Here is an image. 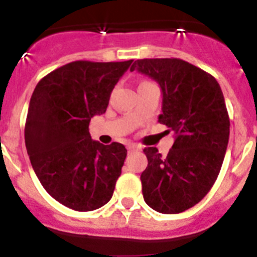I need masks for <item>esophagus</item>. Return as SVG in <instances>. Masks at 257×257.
I'll return each mask as SVG.
<instances>
[{
    "instance_id": "34e87169",
    "label": "esophagus",
    "mask_w": 257,
    "mask_h": 257,
    "mask_svg": "<svg viewBox=\"0 0 257 257\" xmlns=\"http://www.w3.org/2000/svg\"><path fill=\"white\" fill-rule=\"evenodd\" d=\"M137 150H141V148H139L138 145H136V144H129L128 145V152L129 153L137 152Z\"/></svg>"
}]
</instances>
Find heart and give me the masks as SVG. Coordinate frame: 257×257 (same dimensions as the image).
<instances>
[{"mask_svg":"<svg viewBox=\"0 0 257 257\" xmlns=\"http://www.w3.org/2000/svg\"><path fill=\"white\" fill-rule=\"evenodd\" d=\"M145 83H149V82H143V83H142V84H145Z\"/></svg>","mask_w":257,"mask_h":257,"instance_id":"obj_1","label":"heart"}]
</instances>
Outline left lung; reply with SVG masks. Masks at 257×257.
<instances>
[{
	"label": "left lung",
	"mask_w": 257,
	"mask_h": 257,
	"mask_svg": "<svg viewBox=\"0 0 257 257\" xmlns=\"http://www.w3.org/2000/svg\"><path fill=\"white\" fill-rule=\"evenodd\" d=\"M131 71L159 83L163 113L158 121L175 133L167 157L154 147L144 149V200L158 212L179 214L209 193L221 169L230 134L224 94L211 74L183 59H138Z\"/></svg>",
	"instance_id": "8db88e82"
}]
</instances>
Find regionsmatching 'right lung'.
Masks as SVG:
<instances>
[{
  "label": "right lung",
  "instance_id": "add662e5",
  "mask_svg": "<svg viewBox=\"0 0 257 257\" xmlns=\"http://www.w3.org/2000/svg\"><path fill=\"white\" fill-rule=\"evenodd\" d=\"M132 62H71L33 90L26 148L43 188L67 208L92 211L112 198L126 149L93 141L88 126L92 116L105 113L114 85Z\"/></svg>",
  "mask_w": 257,
  "mask_h": 257
}]
</instances>
